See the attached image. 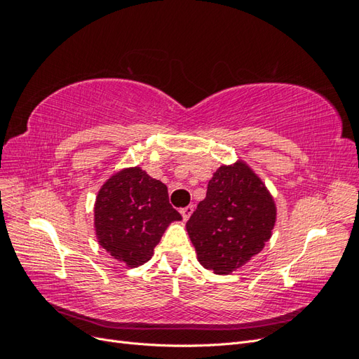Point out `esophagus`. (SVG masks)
Here are the masks:
<instances>
[{"label": "esophagus", "instance_id": "esophagus-1", "mask_svg": "<svg viewBox=\"0 0 359 359\" xmlns=\"http://www.w3.org/2000/svg\"><path fill=\"white\" fill-rule=\"evenodd\" d=\"M180 212H181V215H182L184 222H187V220L190 219V215L193 214V205H189V206H186V208H182Z\"/></svg>", "mask_w": 359, "mask_h": 359}]
</instances>
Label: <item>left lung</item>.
<instances>
[{"label":"left lung","instance_id":"obj_1","mask_svg":"<svg viewBox=\"0 0 359 359\" xmlns=\"http://www.w3.org/2000/svg\"><path fill=\"white\" fill-rule=\"evenodd\" d=\"M276 219V202L264 181L238 160L214 172L186 227L201 265L226 276L262 252Z\"/></svg>","mask_w":359,"mask_h":359}]
</instances>
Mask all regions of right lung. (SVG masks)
Returning <instances> with one entry per match:
<instances>
[{"mask_svg": "<svg viewBox=\"0 0 359 359\" xmlns=\"http://www.w3.org/2000/svg\"><path fill=\"white\" fill-rule=\"evenodd\" d=\"M181 219L169 203L168 187L139 166L114 173L94 203L99 244L128 268L148 262L168 226Z\"/></svg>", "mask_w": 359, "mask_h": 359, "instance_id": "obj_1", "label": "right lung"}]
</instances>
